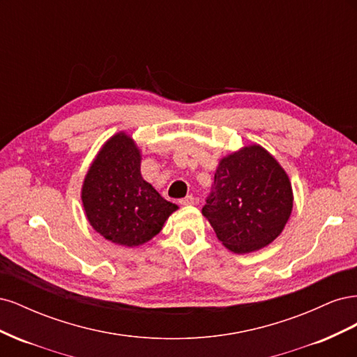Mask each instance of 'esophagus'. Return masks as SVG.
I'll return each mask as SVG.
<instances>
[{
  "instance_id": "esophagus-1",
  "label": "esophagus",
  "mask_w": 357,
  "mask_h": 357,
  "mask_svg": "<svg viewBox=\"0 0 357 357\" xmlns=\"http://www.w3.org/2000/svg\"><path fill=\"white\" fill-rule=\"evenodd\" d=\"M180 204L181 205H193V204H195V198H193L192 195H188L186 198L180 199Z\"/></svg>"
}]
</instances>
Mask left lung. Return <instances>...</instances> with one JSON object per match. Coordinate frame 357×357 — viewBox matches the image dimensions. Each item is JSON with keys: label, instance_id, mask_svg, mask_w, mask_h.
<instances>
[{"label": "left lung", "instance_id": "8db88e82", "mask_svg": "<svg viewBox=\"0 0 357 357\" xmlns=\"http://www.w3.org/2000/svg\"><path fill=\"white\" fill-rule=\"evenodd\" d=\"M202 207L219 241L236 255L261 250L283 232L294 208L287 172L259 144L223 156Z\"/></svg>", "mask_w": 357, "mask_h": 357}]
</instances>
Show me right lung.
<instances>
[{
	"label": "right lung",
	"mask_w": 357,
	"mask_h": 357,
	"mask_svg": "<svg viewBox=\"0 0 357 357\" xmlns=\"http://www.w3.org/2000/svg\"><path fill=\"white\" fill-rule=\"evenodd\" d=\"M139 165L142 150L121 131L102 144L82 186L86 219L107 241L122 247L150 241L178 210L143 178Z\"/></svg>",
	"instance_id": "1"
}]
</instances>
